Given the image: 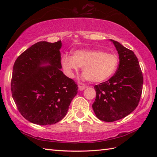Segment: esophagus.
Masks as SVG:
<instances>
[{
  "instance_id": "1",
  "label": "esophagus",
  "mask_w": 157,
  "mask_h": 157,
  "mask_svg": "<svg viewBox=\"0 0 157 157\" xmlns=\"http://www.w3.org/2000/svg\"><path fill=\"white\" fill-rule=\"evenodd\" d=\"M86 88V86H81V85H79V91H83V90H84Z\"/></svg>"
}]
</instances>
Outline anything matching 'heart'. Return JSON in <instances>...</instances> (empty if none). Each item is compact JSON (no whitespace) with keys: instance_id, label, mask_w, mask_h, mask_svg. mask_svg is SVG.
Instances as JSON below:
<instances>
[{"instance_id":"heart-1","label":"heart","mask_w":157,"mask_h":157,"mask_svg":"<svg viewBox=\"0 0 157 157\" xmlns=\"http://www.w3.org/2000/svg\"><path fill=\"white\" fill-rule=\"evenodd\" d=\"M61 62L68 77H73L75 72L83 67L85 78L92 82H102L116 73L119 58L114 53L102 50H78L73 52V56L63 55Z\"/></svg>"}]
</instances>
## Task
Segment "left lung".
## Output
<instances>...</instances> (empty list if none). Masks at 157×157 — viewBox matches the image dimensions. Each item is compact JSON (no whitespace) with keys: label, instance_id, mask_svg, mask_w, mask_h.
Masks as SVG:
<instances>
[{"label":"left lung","instance_id":"8db88e82","mask_svg":"<svg viewBox=\"0 0 157 157\" xmlns=\"http://www.w3.org/2000/svg\"><path fill=\"white\" fill-rule=\"evenodd\" d=\"M119 55L116 73L107 82L95 85L96 98L92 105L98 119L113 122L128 116L139 105L143 78L134 52L110 39Z\"/></svg>","mask_w":157,"mask_h":157}]
</instances>
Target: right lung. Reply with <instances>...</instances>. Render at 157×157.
Returning <instances> with one entry per match:
<instances>
[{
    "label": "right lung",
    "mask_w": 157,
    "mask_h": 157,
    "mask_svg": "<svg viewBox=\"0 0 157 157\" xmlns=\"http://www.w3.org/2000/svg\"><path fill=\"white\" fill-rule=\"evenodd\" d=\"M62 41H39L23 52L13 67L12 98L21 115L48 125L66 116L78 85L61 71Z\"/></svg>",
    "instance_id": "1"
}]
</instances>
